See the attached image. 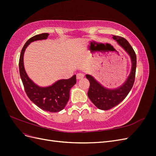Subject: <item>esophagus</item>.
I'll return each mask as SVG.
<instances>
[{"label":"esophagus","mask_w":156,"mask_h":156,"mask_svg":"<svg viewBox=\"0 0 156 156\" xmlns=\"http://www.w3.org/2000/svg\"><path fill=\"white\" fill-rule=\"evenodd\" d=\"M76 76H77V79L79 80V79H83L84 77V74L81 73H79L77 74Z\"/></svg>","instance_id":"esophagus-1"}]
</instances>
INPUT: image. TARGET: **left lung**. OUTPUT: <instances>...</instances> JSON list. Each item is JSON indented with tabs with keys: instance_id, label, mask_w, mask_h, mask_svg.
Listing matches in <instances>:
<instances>
[{
	"instance_id": "8db88e82",
	"label": "left lung",
	"mask_w": 156,
	"mask_h": 156,
	"mask_svg": "<svg viewBox=\"0 0 156 156\" xmlns=\"http://www.w3.org/2000/svg\"><path fill=\"white\" fill-rule=\"evenodd\" d=\"M112 38L120 45L128 54L131 61V69L130 74L122 85L117 88L110 89L102 86L90 75H86L90 82L88 96L95 106L101 110H108L119 104L123 101L133 86L136 57L133 49L125 38L119 36H112Z\"/></svg>"
}]
</instances>
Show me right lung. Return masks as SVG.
<instances>
[{"label": "right lung", "instance_id": "obj_1", "mask_svg": "<svg viewBox=\"0 0 156 156\" xmlns=\"http://www.w3.org/2000/svg\"><path fill=\"white\" fill-rule=\"evenodd\" d=\"M49 35L48 33L37 34L26 42L21 52L19 68L25 92L30 100L42 110L56 112L62 111L66 105L69 98L70 89L76 83V75L68 79L58 80L51 86L41 87L29 77L23 64V56L27 46L34 41L46 40Z\"/></svg>", "mask_w": 156, "mask_h": 156}]
</instances>
